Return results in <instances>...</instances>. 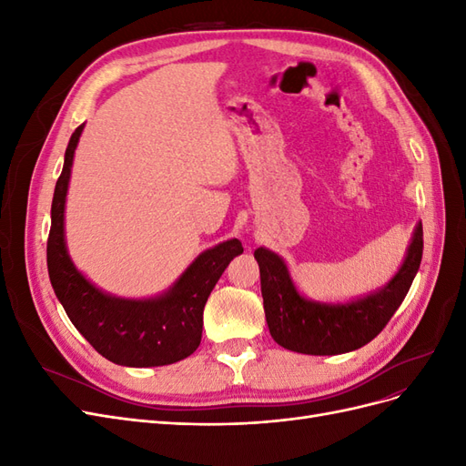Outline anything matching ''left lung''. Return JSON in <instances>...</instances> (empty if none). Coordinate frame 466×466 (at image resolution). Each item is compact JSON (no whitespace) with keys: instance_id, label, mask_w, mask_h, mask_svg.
Returning <instances> with one entry per match:
<instances>
[{"instance_id":"1","label":"left lung","mask_w":466,"mask_h":466,"mask_svg":"<svg viewBox=\"0 0 466 466\" xmlns=\"http://www.w3.org/2000/svg\"><path fill=\"white\" fill-rule=\"evenodd\" d=\"M421 252L424 231L418 223L404 264L383 289L348 305H327L303 299L291 284L284 260L262 247L257 248L264 313L272 338L279 346L311 356L346 354L371 342L404 301Z\"/></svg>"}]
</instances>
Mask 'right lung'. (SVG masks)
<instances>
[{"label":"right lung","mask_w":466,"mask_h":466,"mask_svg":"<svg viewBox=\"0 0 466 466\" xmlns=\"http://www.w3.org/2000/svg\"><path fill=\"white\" fill-rule=\"evenodd\" d=\"M83 126L69 137L62 175L52 200V225L46 245L48 276L56 298L74 327L112 363L126 368L168 365L194 354L202 340L204 307L228 264L243 252L238 238L209 248L157 299L132 301L98 291L72 264L64 241V206L74 151Z\"/></svg>","instance_id":"right-lung-1"}]
</instances>
